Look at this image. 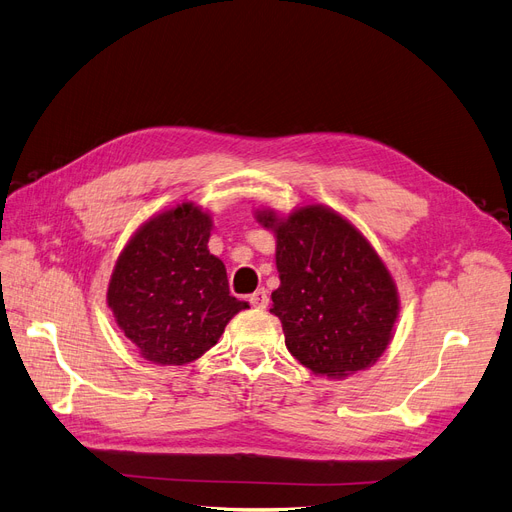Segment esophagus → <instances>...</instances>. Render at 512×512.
Returning <instances> with one entry per match:
<instances>
[{"label":"esophagus","instance_id":"obj_1","mask_svg":"<svg viewBox=\"0 0 512 512\" xmlns=\"http://www.w3.org/2000/svg\"><path fill=\"white\" fill-rule=\"evenodd\" d=\"M249 301H251V306L253 308H268V304H270V297H268V291L266 289H257L251 297H249Z\"/></svg>","mask_w":512,"mask_h":512}]
</instances>
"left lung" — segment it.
<instances>
[{"instance_id":"8db88e82","label":"left lung","mask_w":512,"mask_h":512,"mask_svg":"<svg viewBox=\"0 0 512 512\" xmlns=\"http://www.w3.org/2000/svg\"><path fill=\"white\" fill-rule=\"evenodd\" d=\"M255 219L274 232L280 287L272 314L314 375L346 377L377 363L394 337L399 293L371 242L333 208L306 204Z\"/></svg>"}]
</instances>
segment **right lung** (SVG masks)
I'll return each mask as SVG.
<instances>
[{"mask_svg":"<svg viewBox=\"0 0 512 512\" xmlns=\"http://www.w3.org/2000/svg\"><path fill=\"white\" fill-rule=\"evenodd\" d=\"M211 230V215L181 202L147 219L116 261L107 306L149 363L196 361L249 308L230 295L223 261L208 251Z\"/></svg>","mask_w":512,"mask_h":512,"instance_id":"right-lung-1","label":"right lung"}]
</instances>
